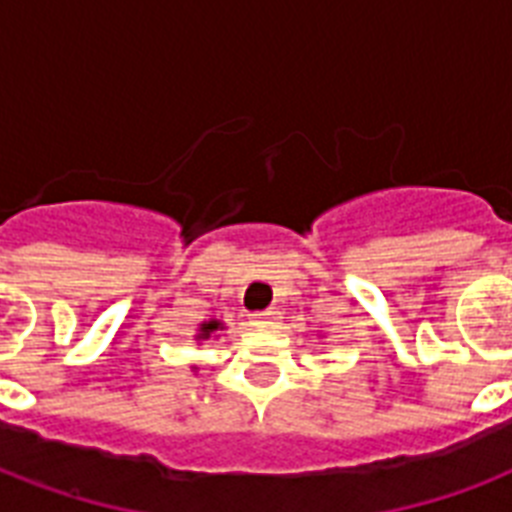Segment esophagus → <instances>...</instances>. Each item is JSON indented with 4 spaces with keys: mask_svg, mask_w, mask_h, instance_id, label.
I'll use <instances>...</instances> for the list:
<instances>
[{
    "mask_svg": "<svg viewBox=\"0 0 512 512\" xmlns=\"http://www.w3.org/2000/svg\"><path fill=\"white\" fill-rule=\"evenodd\" d=\"M249 321L255 324V327H273L276 321H279V311L276 308H268V311H257L249 316Z\"/></svg>",
    "mask_w": 512,
    "mask_h": 512,
    "instance_id": "34e87169",
    "label": "esophagus"
}]
</instances>
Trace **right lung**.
Instances as JSON below:
<instances>
[{
    "mask_svg": "<svg viewBox=\"0 0 512 512\" xmlns=\"http://www.w3.org/2000/svg\"><path fill=\"white\" fill-rule=\"evenodd\" d=\"M217 329H223V324H220V321H204V324H201L199 327V335H196V340H209V335H215Z\"/></svg>",
    "mask_w": 512,
    "mask_h": 512,
    "instance_id": "right-lung-1",
    "label": "right lung"
}]
</instances>
